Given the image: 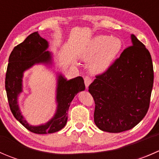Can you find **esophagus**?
Listing matches in <instances>:
<instances>
[{
  "instance_id": "1",
  "label": "esophagus",
  "mask_w": 159,
  "mask_h": 159,
  "mask_svg": "<svg viewBox=\"0 0 159 159\" xmlns=\"http://www.w3.org/2000/svg\"><path fill=\"white\" fill-rule=\"evenodd\" d=\"M84 84H85L86 89H89V85L91 84V83L92 82V80H91V78L89 76H86L85 78H84Z\"/></svg>"
}]
</instances>
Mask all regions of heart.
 Masks as SVG:
<instances>
[{
	"mask_svg": "<svg viewBox=\"0 0 159 159\" xmlns=\"http://www.w3.org/2000/svg\"><path fill=\"white\" fill-rule=\"evenodd\" d=\"M122 47L121 40L105 35H98L79 53L84 62H90L89 69L94 75H100L109 69Z\"/></svg>",
	"mask_w": 159,
	"mask_h": 159,
	"instance_id": "b5f03b06",
	"label": "heart"
}]
</instances>
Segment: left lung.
Listing matches in <instances>:
<instances>
[{
  "mask_svg": "<svg viewBox=\"0 0 159 159\" xmlns=\"http://www.w3.org/2000/svg\"><path fill=\"white\" fill-rule=\"evenodd\" d=\"M131 40V46L89 86L95 103L94 123L107 132L131 129L149 108L154 81L152 57L134 34Z\"/></svg>",
  "mask_w": 159,
  "mask_h": 159,
  "instance_id": "obj_1",
  "label": "left lung"
}]
</instances>
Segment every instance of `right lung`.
<instances>
[{"instance_id":"right-lung-1","label":"right lung","mask_w":159,"mask_h":159,"mask_svg":"<svg viewBox=\"0 0 159 159\" xmlns=\"http://www.w3.org/2000/svg\"><path fill=\"white\" fill-rule=\"evenodd\" d=\"M48 47V41L41 38L38 31L30 34L11 51L6 73L5 89L11 112L22 125L36 134H50L63 129L68 120L67 114L70 102L78 92L85 89L81 77L68 80L57 72L55 98L57 108L54 116L39 125H31L25 119L18 103L19 96L23 92L24 73L35 65L52 67L53 54L47 51Z\"/></svg>"}]
</instances>
